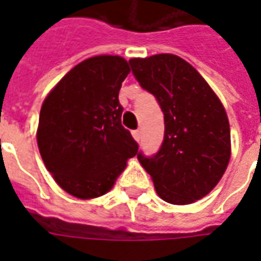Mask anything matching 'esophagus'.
Wrapping results in <instances>:
<instances>
[{
	"label": "esophagus",
	"instance_id": "obj_1",
	"mask_svg": "<svg viewBox=\"0 0 261 261\" xmlns=\"http://www.w3.org/2000/svg\"><path fill=\"white\" fill-rule=\"evenodd\" d=\"M133 137H134V140L136 141H140L141 140V130L133 131Z\"/></svg>",
	"mask_w": 261,
	"mask_h": 261
}]
</instances>
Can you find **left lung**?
Returning a JSON list of instances; mask_svg holds the SVG:
<instances>
[{
  "label": "left lung",
  "mask_w": 261,
  "mask_h": 261,
  "mask_svg": "<svg viewBox=\"0 0 261 261\" xmlns=\"http://www.w3.org/2000/svg\"><path fill=\"white\" fill-rule=\"evenodd\" d=\"M140 86L165 115V137L153 156L137 158L160 198L173 204L202 199L217 185L231 156L223 103L195 67L171 54L128 61Z\"/></svg>",
  "instance_id": "left-lung-1"
}]
</instances>
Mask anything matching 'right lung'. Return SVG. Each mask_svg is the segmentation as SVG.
Returning a JSON list of instances; mask_svg holds the SVG:
<instances>
[{
	"label": "right lung",
	"instance_id": "1",
	"mask_svg": "<svg viewBox=\"0 0 261 261\" xmlns=\"http://www.w3.org/2000/svg\"><path fill=\"white\" fill-rule=\"evenodd\" d=\"M130 67L112 55L88 58L71 69L42 102L37 144L62 190L80 199L105 195L138 152L121 125L119 91Z\"/></svg>",
	"mask_w": 261,
	"mask_h": 261
}]
</instances>
